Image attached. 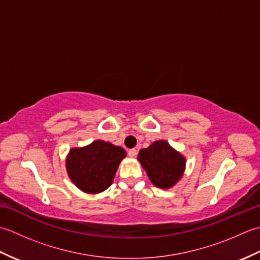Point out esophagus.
I'll return each instance as SVG.
<instances>
[{
    "instance_id": "34e87169",
    "label": "esophagus",
    "mask_w": 260,
    "mask_h": 260,
    "mask_svg": "<svg viewBox=\"0 0 260 260\" xmlns=\"http://www.w3.org/2000/svg\"><path fill=\"white\" fill-rule=\"evenodd\" d=\"M136 154H137V151L135 150V148H132V150L128 151V155H129L131 157H135Z\"/></svg>"
}]
</instances>
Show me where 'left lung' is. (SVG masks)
Returning a JSON list of instances; mask_svg holds the SVG:
<instances>
[{"label":"left lung","mask_w":260,"mask_h":260,"mask_svg":"<svg viewBox=\"0 0 260 260\" xmlns=\"http://www.w3.org/2000/svg\"><path fill=\"white\" fill-rule=\"evenodd\" d=\"M139 159L154 185L168 189L178 182L184 171L185 159L165 141L154 142L140 151Z\"/></svg>","instance_id":"8db88e82"}]
</instances>
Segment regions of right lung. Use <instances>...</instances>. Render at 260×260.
<instances>
[{"mask_svg": "<svg viewBox=\"0 0 260 260\" xmlns=\"http://www.w3.org/2000/svg\"><path fill=\"white\" fill-rule=\"evenodd\" d=\"M126 152L108 142L95 141L82 148H73L66 162L71 181L81 191L99 193L113 183Z\"/></svg>", "mask_w": 260, "mask_h": 260, "instance_id": "add662e5", "label": "right lung"}]
</instances>
